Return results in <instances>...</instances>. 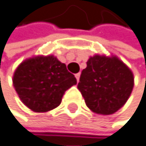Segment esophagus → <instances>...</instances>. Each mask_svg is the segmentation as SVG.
Here are the masks:
<instances>
[{
    "label": "esophagus",
    "instance_id": "34e87169",
    "mask_svg": "<svg viewBox=\"0 0 146 146\" xmlns=\"http://www.w3.org/2000/svg\"><path fill=\"white\" fill-rule=\"evenodd\" d=\"M75 78H76V80H77V82H78L79 81V78H80V72H78V74H75Z\"/></svg>",
    "mask_w": 146,
    "mask_h": 146
}]
</instances>
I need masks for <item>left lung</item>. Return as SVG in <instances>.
<instances>
[{"label": "left lung", "mask_w": 146, "mask_h": 146, "mask_svg": "<svg viewBox=\"0 0 146 146\" xmlns=\"http://www.w3.org/2000/svg\"><path fill=\"white\" fill-rule=\"evenodd\" d=\"M133 86L132 72L117 57L95 55L88 58L77 88L92 112L112 115L128 101Z\"/></svg>", "instance_id": "left-lung-1"}]
</instances>
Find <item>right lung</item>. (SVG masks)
<instances>
[{
    "instance_id": "add662e5",
    "label": "right lung",
    "mask_w": 146,
    "mask_h": 146,
    "mask_svg": "<svg viewBox=\"0 0 146 146\" xmlns=\"http://www.w3.org/2000/svg\"><path fill=\"white\" fill-rule=\"evenodd\" d=\"M75 84L74 75L54 56L28 58L19 64L13 76V85L21 102L36 113L58 107L65 91Z\"/></svg>"
}]
</instances>
